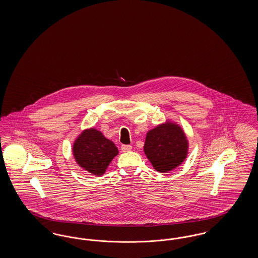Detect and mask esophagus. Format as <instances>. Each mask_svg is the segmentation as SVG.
<instances>
[{"instance_id":"obj_1","label":"esophagus","mask_w":258,"mask_h":258,"mask_svg":"<svg viewBox=\"0 0 258 258\" xmlns=\"http://www.w3.org/2000/svg\"><path fill=\"white\" fill-rule=\"evenodd\" d=\"M121 149H122V151H123V152L125 153V152H130V151H132L133 147H132L131 145H122Z\"/></svg>"}]
</instances>
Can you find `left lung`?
Here are the masks:
<instances>
[{
  "mask_svg": "<svg viewBox=\"0 0 258 258\" xmlns=\"http://www.w3.org/2000/svg\"><path fill=\"white\" fill-rule=\"evenodd\" d=\"M188 141L183 128L171 121L157 125L146 135L144 152L157 171H171L187 156Z\"/></svg>",
  "mask_w": 258,
  "mask_h": 258,
  "instance_id": "left-lung-1",
  "label": "left lung"
}]
</instances>
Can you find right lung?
Segmentation results:
<instances>
[{"label":"right lung","mask_w":258,"mask_h":258,"mask_svg":"<svg viewBox=\"0 0 258 258\" xmlns=\"http://www.w3.org/2000/svg\"><path fill=\"white\" fill-rule=\"evenodd\" d=\"M118 153L116 145L94 127L84 130L77 136L73 146L77 164L96 176L104 174Z\"/></svg>","instance_id":"right-lung-1"}]
</instances>
